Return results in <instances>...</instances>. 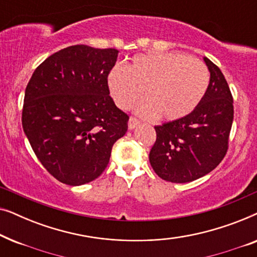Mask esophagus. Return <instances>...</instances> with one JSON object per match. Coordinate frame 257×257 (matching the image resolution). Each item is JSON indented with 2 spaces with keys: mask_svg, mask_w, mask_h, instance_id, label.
I'll use <instances>...</instances> for the list:
<instances>
[{
  "mask_svg": "<svg viewBox=\"0 0 257 257\" xmlns=\"http://www.w3.org/2000/svg\"><path fill=\"white\" fill-rule=\"evenodd\" d=\"M139 124H140V121L135 117H131L128 119V128L130 130H135Z\"/></svg>",
  "mask_w": 257,
  "mask_h": 257,
  "instance_id": "1",
  "label": "esophagus"
}]
</instances>
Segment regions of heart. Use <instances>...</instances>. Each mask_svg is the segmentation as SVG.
Segmentation results:
<instances>
[{
	"label": "heart",
	"mask_w": 257,
	"mask_h": 257,
	"mask_svg": "<svg viewBox=\"0 0 257 257\" xmlns=\"http://www.w3.org/2000/svg\"><path fill=\"white\" fill-rule=\"evenodd\" d=\"M106 83L118 107L127 110L144 90L147 99L137 106L138 113L173 121L201 103L209 85V71L201 61L188 55L153 51L132 57L126 68L112 66Z\"/></svg>",
	"instance_id": "1"
}]
</instances>
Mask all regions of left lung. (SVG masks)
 I'll use <instances>...</instances> for the list:
<instances>
[{
    "label": "left lung",
    "instance_id": "1",
    "mask_svg": "<svg viewBox=\"0 0 257 257\" xmlns=\"http://www.w3.org/2000/svg\"><path fill=\"white\" fill-rule=\"evenodd\" d=\"M210 78L207 92L194 111L178 120L154 126L157 140L150 163L158 177L185 184L212 172L226 156L234 107L221 70L203 57Z\"/></svg>",
    "mask_w": 257,
    "mask_h": 257
}]
</instances>
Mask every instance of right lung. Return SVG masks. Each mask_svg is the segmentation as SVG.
Masks as SVG:
<instances>
[{
  "label": "right lung",
  "mask_w": 257,
  "mask_h": 257,
  "mask_svg": "<svg viewBox=\"0 0 257 257\" xmlns=\"http://www.w3.org/2000/svg\"><path fill=\"white\" fill-rule=\"evenodd\" d=\"M117 49L79 44L37 66L28 83L22 126L35 154L58 181L80 186L103 173L128 115L115 106L107 73Z\"/></svg>",
  "instance_id": "1"
}]
</instances>
